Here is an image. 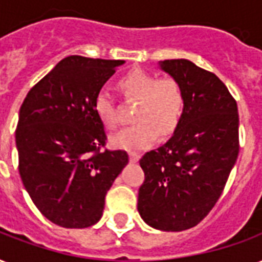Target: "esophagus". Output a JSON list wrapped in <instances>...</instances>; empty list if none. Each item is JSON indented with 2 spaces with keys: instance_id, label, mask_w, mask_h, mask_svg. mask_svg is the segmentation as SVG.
Listing matches in <instances>:
<instances>
[{
  "instance_id": "34e87169",
  "label": "esophagus",
  "mask_w": 262,
  "mask_h": 262,
  "mask_svg": "<svg viewBox=\"0 0 262 262\" xmlns=\"http://www.w3.org/2000/svg\"><path fill=\"white\" fill-rule=\"evenodd\" d=\"M129 160H130V162H133V164H136V162H139V160H140V156L136 154V152H130V154H129Z\"/></svg>"
}]
</instances>
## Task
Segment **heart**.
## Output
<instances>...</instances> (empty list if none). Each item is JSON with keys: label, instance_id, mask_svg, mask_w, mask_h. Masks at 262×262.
<instances>
[{"label": "heart", "instance_id": "obj_1", "mask_svg": "<svg viewBox=\"0 0 262 262\" xmlns=\"http://www.w3.org/2000/svg\"><path fill=\"white\" fill-rule=\"evenodd\" d=\"M119 89L126 98L137 101L133 112L136 123L112 135V147L126 151L144 150L154 144L158 136L166 139L175 132L185 110V96L175 79H158L151 72L135 69L119 80ZM93 106L105 127L118 126L115 102L106 90L97 92Z\"/></svg>", "mask_w": 262, "mask_h": 262}]
</instances>
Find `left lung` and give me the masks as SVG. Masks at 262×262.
Returning <instances> with one entry per match:
<instances>
[{
  "instance_id": "1",
  "label": "left lung",
  "mask_w": 262,
  "mask_h": 262,
  "mask_svg": "<svg viewBox=\"0 0 262 262\" xmlns=\"http://www.w3.org/2000/svg\"><path fill=\"white\" fill-rule=\"evenodd\" d=\"M158 65L182 87L185 110L173 135L141 157L137 210L165 232L193 228L222 194L239 154V114L220 77L187 59Z\"/></svg>"
}]
</instances>
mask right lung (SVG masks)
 <instances>
[{"mask_svg":"<svg viewBox=\"0 0 262 262\" xmlns=\"http://www.w3.org/2000/svg\"><path fill=\"white\" fill-rule=\"evenodd\" d=\"M121 59L72 55L58 62L25 98L17 121L19 173L34 205L62 228H89L127 165L125 151H101L104 125L93 100Z\"/></svg>","mask_w":262,"mask_h":262,"instance_id":"1","label":"right lung"}]
</instances>
